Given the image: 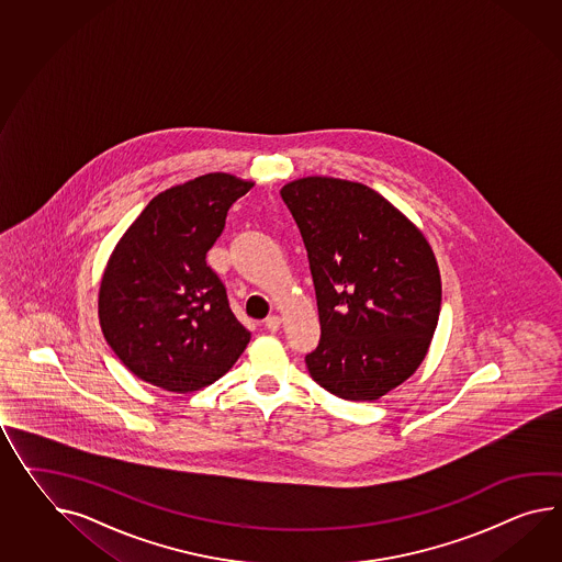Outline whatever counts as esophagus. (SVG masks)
<instances>
[{"instance_id":"esophagus-1","label":"esophagus","mask_w":562,"mask_h":562,"mask_svg":"<svg viewBox=\"0 0 562 562\" xmlns=\"http://www.w3.org/2000/svg\"><path fill=\"white\" fill-rule=\"evenodd\" d=\"M263 325H266V329L276 333V330L280 329V325H282V318L278 315L268 316V318L263 321Z\"/></svg>"}]
</instances>
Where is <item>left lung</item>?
<instances>
[{"mask_svg": "<svg viewBox=\"0 0 562 562\" xmlns=\"http://www.w3.org/2000/svg\"><path fill=\"white\" fill-rule=\"evenodd\" d=\"M315 282L321 341L304 357L330 394L378 400L425 359L440 313V276L425 235L382 194L308 177L282 191Z\"/></svg>", "mask_w": 562, "mask_h": 562, "instance_id": "1", "label": "left lung"}]
</instances>
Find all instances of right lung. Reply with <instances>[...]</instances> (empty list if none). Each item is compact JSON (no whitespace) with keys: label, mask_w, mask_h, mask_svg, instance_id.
Returning <instances> with one entry per match:
<instances>
[{"label":"right lung","mask_w":562,"mask_h":562,"mask_svg":"<svg viewBox=\"0 0 562 562\" xmlns=\"http://www.w3.org/2000/svg\"><path fill=\"white\" fill-rule=\"evenodd\" d=\"M254 184L211 172L154 196L111 254L99 321L139 380L194 392L232 370L249 342L220 276L206 266L229 206Z\"/></svg>","instance_id":"1"}]
</instances>
